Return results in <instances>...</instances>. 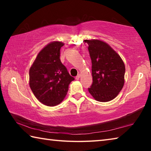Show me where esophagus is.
<instances>
[{
    "label": "esophagus",
    "instance_id": "1",
    "mask_svg": "<svg viewBox=\"0 0 151 151\" xmlns=\"http://www.w3.org/2000/svg\"><path fill=\"white\" fill-rule=\"evenodd\" d=\"M80 77H81V75H80V74H78L77 76H76V78H75L76 80H78V79L80 78Z\"/></svg>",
    "mask_w": 151,
    "mask_h": 151
}]
</instances>
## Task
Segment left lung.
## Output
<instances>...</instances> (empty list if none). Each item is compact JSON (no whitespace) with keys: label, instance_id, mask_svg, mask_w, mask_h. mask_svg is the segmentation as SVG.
Returning <instances> with one entry per match:
<instances>
[{"label":"left lung","instance_id":"1","mask_svg":"<svg viewBox=\"0 0 151 151\" xmlns=\"http://www.w3.org/2000/svg\"><path fill=\"white\" fill-rule=\"evenodd\" d=\"M92 63L93 84L88 92L99 102L114 99L124 83L125 66L120 56L106 42L86 40Z\"/></svg>","mask_w":151,"mask_h":151}]
</instances>
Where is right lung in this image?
Returning a JSON list of instances; mask_svg holds the SVG:
<instances>
[{"mask_svg":"<svg viewBox=\"0 0 151 151\" xmlns=\"http://www.w3.org/2000/svg\"><path fill=\"white\" fill-rule=\"evenodd\" d=\"M64 44L53 42L40 50L29 70V85L40 103L49 106L60 104L75 78L68 73L60 59Z\"/></svg>","mask_w":151,"mask_h":151,"instance_id":"1","label":"right lung"}]
</instances>
